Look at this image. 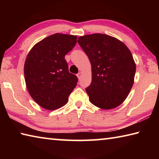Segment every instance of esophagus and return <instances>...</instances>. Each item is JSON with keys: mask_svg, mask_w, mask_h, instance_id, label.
I'll list each match as a JSON object with an SVG mask.
<instances>
[{"mask_svg": "<svg viewBox=\"0 0 159 159\" xmlns=\"http://www.w3.org/2000/svg\"><path fill=\"white\" fill-rule=\"evenodd\" d=\"M81 76H82V73H81V72H79V73L77 74V77H78V79H81Z\"/></svg>", "mask_w": 159, "mask_h": 159, "instance_id": "obj_1", "label": "esophagus"}]
</instances>
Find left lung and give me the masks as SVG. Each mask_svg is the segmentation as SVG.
Returning a JSON list of instances; mask_svg holds the SVG:
<instances>
[{
  "label": "left lung",
  "instance_id": "left-lung-1",
  "mask_svg": "<svg viewBox=\"0 0 159 159\" xmlns=\"http://www.w3.org/2000/svg\"><path fill=\"white\" fill-rule=\"evenodd\" d=\"M78 43L89 58L92 82L86 88L91 103L111 109L127 98L134 83L136 64L122 41L103 34L80 36Z\"/></svg>",
  "mask_w": 159,
  "mask_h": 159
}]
</instances>
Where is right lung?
Returning a JSON list of instances; mask_svg holds the SVG:
<instances>
[{"mask_svg": "<svg viewBox=\"0 0 159 159\" xmlns=\"http://www.w3.org/2000/svg\"><path fill=\"white\" fill-rule=\"evenodd\" d=\"M77 36L55 34L37 43L26 56L24 73L32 99L43 108L55 110L67 103L78 78L69 72L64 57Z\"/></svg>", "mask_w": 159, "mask_h": 159, "instance_id": "add662e5", "label": "right lung"}]
</instances>
